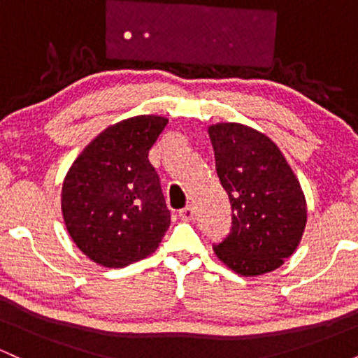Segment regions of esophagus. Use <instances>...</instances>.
I'll return each instance as SVG.
<instances>
[{
    "label": "esophagus",
    "mask_w": 358,
    "mask_h": 358,
    "mask_svg": "<svg viewBox=\"0 0 358 358\" xmlns=\"http://www.w3.org/2000/svg\"><path fill=\"white\" fill-rule=\"evenodd\" d=\"M193 213H195V210H193L192 205H187V207L182 208V210L178 212V215L182 217L183 220H192L193 219Z\"/></svg>",
    "instance_id": "1"
}]
</instances>
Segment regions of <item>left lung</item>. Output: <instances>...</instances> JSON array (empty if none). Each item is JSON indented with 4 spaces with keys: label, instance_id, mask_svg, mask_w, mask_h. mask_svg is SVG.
Listing matches in <instances>:
<instances>
[{
    "label": "left lung",
    "instance_id": "obj_1",
    "mask_svg": "<svg viewBox=\"0 0 358 358\" xmlns=\"http://www.w3.org/2000/svg\"><path fill=\"white\" fill-rule=\"evenodd\" d=\"M215 170L232 207L229 236L213 244L217 257L242 276L271 273L301 241L306 200L279 148L237 122L208 127Z\"/></svg>",
    "mask_w": 358,
    "mask_h": 358
}]
</instances>
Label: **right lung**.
Instances as JSON below:
<instances>
[{"instance_id":"1","label":"right lung","mask_w":358,"mask_h":358,"mask_svg":"<svg viewBox=\"0 0 358 358\" xmlns=\"http://www.w3.org/2000/svg\"><path fill=\"white\" fill-rule=\"evenodd\" d=\"M166 122L162 116H136L108 127L65 176V227L97 264L124 268L141 261L170 227L159 176L148 158Z\"/></svg>"}]
</instances>
